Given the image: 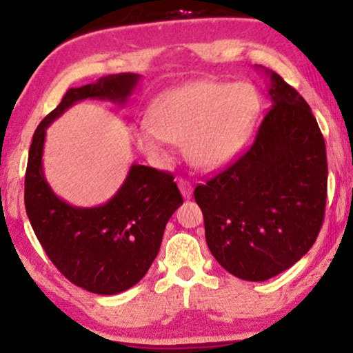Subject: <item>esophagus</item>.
<instances>
[{"mask_svg":"<svg viewBox=\"0 0 353 353\" xmlns=\"http://www.w3.org/2000/svg\"><path fill=\"white\" fill-rule=\"evenodd\" d=\"M178 188H180L183 197H185V199H190L191 194H192L191 183L188 180H183V178H181V180H178Z\"/></svg>","mask_w":353,"mask_h":353,"instance_id":"obj_1","label":"esophagus"}]
</instances>
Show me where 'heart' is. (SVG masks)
Here are the masks:
<instances>
[{"mask_svg": "<svg viewBox=\"0 0 353 353\" xmlns=\"http://www.w3.org/2000/svg\"><path fill=\"white\" fill-rule=\"evenodd\" d=\"M260 98L252 85L201 80L163 93L152 105V120L133 127L138 148L152 159H167L168 144H185L190 161L202 168L230 162L252 133Z\"/></svg>", "mask_w": 353, "mask_h": 353, "instance_id": "b5f03b06", "label": "heart"}]
</instances>
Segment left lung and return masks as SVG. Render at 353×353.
I'll return each instance as SVG.
<instances>
[{
	"instance_id": "1",
	"label": "left lung",
	"mask_w": 353,
	"mask_h": 353,
	"mask_svg": "<svg viewBox=\"0 0 353 353\" xmlns=\"http://www.w3.org/2000/svg\"><path fill=\"white\" fill-rule=\"evenodd\" d=\"M267 77L270 105L244 156L196 186L205 241L226 272L267 281L305 255L325 216L327 162L323 134L305 99L276 72Z\"/></svg>"
}]
</instances>
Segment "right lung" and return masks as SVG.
Masks as SVG:
<instances>
[{"label":"right lung","mask_w":353,"mask_h":353,"mask_svg":"<svg viewBox=\"0 0 353 353\" xmlns=\"http://www.w3.org/2000/svg\"><path fill=\"white\" fill-rule=\"evenodd\" d=\"M139 80L138 74H115L70 88L38 125L28 151L26 210L37 238L69 281L101 296H114L141 281L183 197L172 173L132 163L108 202L96 207L69 204L51 190L43 172L46 128L83 99L110 101L123 108Z\"/></svg>","instance_id":"right-lung-1"}]
</instances>
